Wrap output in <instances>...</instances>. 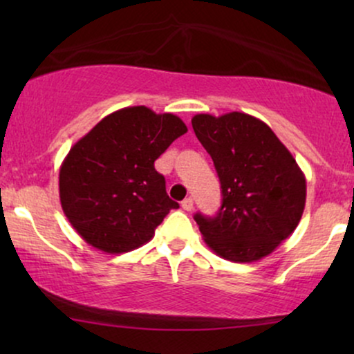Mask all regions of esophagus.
<instances>
[{
  "mask_svg": "<svg viewBox=\"0 0 354 354\" xmlns=\"http://www.w3.org/2000/svg\"><path fill=\"white\" fill-rule=\"evenodd\" d=\"M181 206L185 211H191L193 209V200H191V198H186V200L181 201Z\"/></svg>",
  "mask_w": 354,
  "mask_h": 354,
  "instance_id": "obj_1",
  "label": "esophagus"
}]
</instances>
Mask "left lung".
<instances>
[{"label":"left lung","mask_w":354,"mask_h":354,"mask_svg":"<svg viewBox=\"0 0 354 354\" xmlns=\"http://www.w3.org/2000/svg\"><path fill=\"white\" fill-rule=\"evenodd\" d=\"M191 124L223 193L216 216L194 214L205 243L234 263L271 254L296 230L306 203V178L293 154L265 121L246 113H201Z\"/></svg>","instance_id":"obj_1"}]
</instances>
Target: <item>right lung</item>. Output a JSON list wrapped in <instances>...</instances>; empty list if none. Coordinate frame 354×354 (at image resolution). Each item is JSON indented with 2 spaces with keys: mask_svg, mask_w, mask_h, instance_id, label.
<instances>
[{
  "mask_svg": "<svg viewBox=\"0 0 354 354\" xmlns=\"http://www.w3.org/2000/svg\"><path fill=\"white\" fill-rule=\"evenodd\" d=\"M186 131L176 115L129 106L104 116L71 146L59 168V201L88 245L128 253L148 243L166 214L180 208L166 194L154 161Z\"/></svg>",
  "mask_w": 354,
  "mask_h": 354,
  "instance_id": "right-lung-1",
  "label": "right lung"
}]
</instances>
